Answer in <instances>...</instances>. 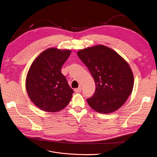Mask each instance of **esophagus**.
I'll return each mask as SVG.
<instances>
[{
    "label": "esophagus",
    "instance_id": "34e87169",
    "mask_svg": "<svg viewBox=\"0 0 157 157\" xmlns=\"http://www.w3.org/2000/svg\"><path fill=\"white\" fill-rule=\"evenodd\" d=\"M81 86H79V87L78 88L75 89V91L76 93H79V92H81Z\"/></svg>",
    "mask_w": 157,
    "mask_h": 157
}]
</instances>
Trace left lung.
Listing matches in <instances>:
<instances>
[{"label":"left lung","mask_w":157,"mask_h":157,"mask_svg":"<svg viewBox=\"0 0 157 157\" xmlns=\"http://www.w3.org/2000/svg\"><path fill=\"white\" fill-rule=\"evenodd\" d=\"M78 56L95 82V93L87 99L89 105L101 113L121 108L134 85L133 74L128 62L116 51L101 45L80 50Z\"/></svg>","instance_id":"8db88e82"}]
</instances>
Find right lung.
<instances>
[{
	"label": "right lung",
	"mask_w": 157,
	"mask_h": 157,
	"mask_svg": "<svg viewBox=\"0 0 157 157\" xmlns=\"http://www.w3.org/2000/svg\"><path fill=\"white\" fill-rule=\"evenodd\" d=\"M71 53L70 50L48 48L31 65L26 88L29 98L40 109L56 112L69 104L74 91L62 74L61 68Z\"/></svg>",
	"instance_id": "1"
}]
</instances>
